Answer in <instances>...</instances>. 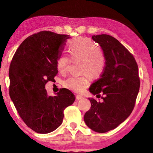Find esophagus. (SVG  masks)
<instances>
[{"mask_svg":"<svg viewBox=\"0 0 153 153\" xmlns=\"http://www.w3.org/2000/svg\"><path fill=\"white\" fill-rule=\"evenodd\" d=\"M84 97H82V96H81V95H77L76 96V99L77 100H80V99H82V98H83Z\"/></svg>","mask_w":153,"mask_h":153,"instance_id":"1","label":"esophagus"}]
</instances>
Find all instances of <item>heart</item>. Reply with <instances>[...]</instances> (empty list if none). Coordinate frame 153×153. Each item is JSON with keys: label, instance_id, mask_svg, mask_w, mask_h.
Segmentation results:
<instances>
[{"label": "heart", "instance_id": "b5f03b06", "mask_svg": "<svg viewBox=\"0 0 153 153\" xmlns=\"http://www.w3.org/2000/svg\"><path fill=\"white\" fill-rule=\"evenodd\" d=\"M71 60L80 61V71L85 73L79 77L71 76L64 82L67 88L76 92H82L89 86L90 79L87 73L92 78H97L104 71L106 59L104 53L91 40L79 38L69 43L68 49ZM70 59L66 55H61L56 60V66L61 74L67 72Z\"/></svg>", "mask_w": 153, "mask_h": 153}]
</instances>
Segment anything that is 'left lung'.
Segmentation results:
<instances>
[{"mask_svg":"<svg viewBox=\"0 0 153 153\" xmlns=\"http://www.w3.org/2000/svg\"><path fill=\"white\" fill-rule=\"evenodd\" d=\"M101 46L106 59L104 71L92 83L90 92L102 102L89 98L90 109L85 113L87 126L98 133H105L123 122L134 109L140 88L138 67L135 59L125 46L107 34L92 36Z\"/></svg>","mask_w":153,"mask_h":153,"instance_id":"left-lung-1","label":"left lung"}]
</instances>
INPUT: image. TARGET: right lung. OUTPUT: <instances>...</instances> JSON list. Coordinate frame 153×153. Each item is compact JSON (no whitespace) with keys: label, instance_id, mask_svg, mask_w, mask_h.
<instances>
[{"label":"right lung","instance_id":"right-lung-1","mask_svg":"<svg viewBox=\"0 0 153 153\" xmlns=\"http://www.w3.org/2000/svg\"><path fill=\"white\" fill-rule=\"evenodd\" d=\"M68 35L42 31L27 38L15 52L9 67V95L21 118L36 132L48 134L63 122L65 108L76 97L62 88L54 97L45 89L58 73L56 63Z\"/></svg>","mask_w":153,"mask_h":153}]
</instances>
